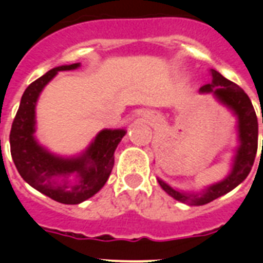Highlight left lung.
Segmentation results:
<instances>
[{"label":"left lung","mask_w":263,"mask_h":263,"mask_svg":"<svg viewBox=\"0 0 263 263\" xmlns=\"http://www.w3.org/2000/svg\"><path fill=\"white\" fill-rule=\"evenodd\" d=\"M212 83L206 84L199 90V94H212L217 102L227 107L236 117L237 144L233 150L231 169L224 179L206 185L199 191H184L169 185L158 177V184L173 199L188 206H202L212 200L228 194L243 183L253 168L258 148V120L249 95L239 86L225 79L220 72L212 69ZM263 124V117H262ZM263 144V140H262ZM263 150V147H262Z\"/></svg>","instance_id":"left-lung-1"}]
</instances>
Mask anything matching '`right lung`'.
Here are the masks:
<instances>
[{"instance_id":"obj_1","label":"right lung","mask_w":263,"mask_h":263,"mask_svg":"<svg viewBox=\"0 0 263 263\" xmlns=\"http://www.w3.org/2000/svg\"><path fill=\"white\" fill-rule=\"evenodd\" d=\"M80 63L60 65L28 86L10 129V154L23 180L43 195L64 204H79L94 196L109 179L115 152L127 131L103 128L83 152L61 156L36 139V103L41 92L61 71H73Z\"/></svg>"}]
</instances>
